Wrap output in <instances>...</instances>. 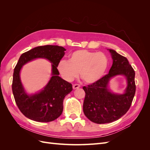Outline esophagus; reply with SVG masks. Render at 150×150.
I'll use <instances>...</instances> for the list:
<instances>
[{"label":"esophagus","mask_w":150,"mask_h":150,"mask_svg":"<svg viewBox=\"0 0 150 150\" xmlns=\"http://www.w3.org/2000/svg\"><path fill=\"white\" fill-rule=\"evenodd\" d=\"M72 88H73L74 89H78V88H80V85L78 84H73V86H72Z\"/></svg>","instance_id":"obj_1"}]
</instances>
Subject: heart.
I'll use <instances>...</instances> for the list:
<instances>
[{
	"label": "heart",
	"instance_id": "1",
	"mask_svg": "<svg viewBox=\"0 0 150 150\" xmlns=\"http://www.w3.org/2000/svg\"><path fill=\"white\" fill-rule=\"evenodd\" d=\"M69 61L63 59L57 64V70L66 81H71L78 76L84 82L93 84L105 74L109 66V59L103 52L85 49L77 50L69 56Z\"/></svg>",
	"mask_w": 150,
	"mask_h": 150
}]
</instances>
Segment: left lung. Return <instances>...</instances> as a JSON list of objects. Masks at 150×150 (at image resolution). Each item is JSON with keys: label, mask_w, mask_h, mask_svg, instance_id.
Masks as SVG:
<instances>
[{"label": "left lung", "mask_w": 150, "mask_h": 150, "mask_svg": "<svg viewBox=\"0 0 150 150\" xmlns=\"http://www.w3.org/2000/svg\"><path fill=\"white\" fill-rule=\"evenodd\" d=\"M113 60L109 73L97 82L83 86L85 98L83 111L85 116L97 124L109 123L119 120L129 109L136 92L135 72L127 58L112 49H109ZM117 75H124L127 88L122 95L111 93L107 89L109 79Z\"/></svg>", "instance_id": "8db88e82"}]
</instances>
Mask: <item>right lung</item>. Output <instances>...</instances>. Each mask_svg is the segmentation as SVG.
<instances>
[{
	"instance_id": "1",
	"label": "right lung",
	"mask_w": 150,
	"mask_h": 150,
	"mask_svg": "<svg viewBox=\"0 0 150 150\" xmlns=\"http://www.w3.org/2000/svg\"><path fill=\"white\" fill-rule=\"evenodd\" d=\"M65 51L66 49L62 46L46 45L32 49L21 56L13 71L12 89L17 106L29 119L50 122L61 115L64 99L72 90V84L59 76V72L57 69ZM36 58H47L52 63L53 76L44 90L29 95L21 83L20 71L22 65Z\"/></svg>"
}]
</instances>
